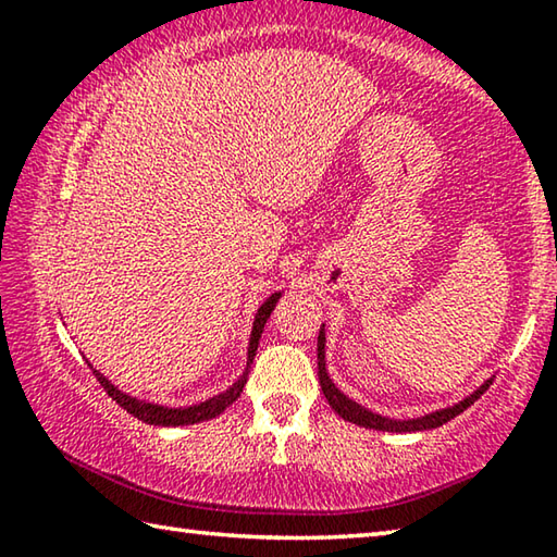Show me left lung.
I'll return each instance as SVG.
<instances>
[{"label":"left lung","mask_w":557,"mask_h":557,"mask_svg":"<svg viewBox=\"0 0 557 557\" xmlns=\"http://www.w3.org/2000/svg\"><path fill=\"white\" fill-rule=\"evenodd\" d=\"M326 332L324 324L319 329V338H317V366H319V385H322L324 398L332 405V410L344 418L346 422H354L358 428H369V430H381V432H422V430H435L440 425H445L451 418H457L459 412H465L471 403H474L479 395H482L488 385H492V379L484 381L474 393H469L467 398H461L459 403L449 405V408H442L435 412L420 414V418H408V420H395V418H385V414L373 412L369 408H363L361 403H356L348 398L346 393L336 388V383L332 381V375L326 373Z\"/></svg>","instance_id":"left-lung-1"}]
</instances>
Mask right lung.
Wrapping results in <instances>:
<instances>
[{
	"mask_svg": "<svg viewBox=\"0 0 557 557\" xmlns=\"http://www.w3.org/2000/svg\"><path fill=\"white\" fill-rule=\"evenodd\" d=\"M282 297V292H275V295H270L265 301H262L258 314H256V322H252V332L248 338V363H245V371L238 381H235L228 391H223L219 395H213L209 400H201V403H194V405H184V408H172V405H162V403H152V400H139L135 395L129 393H122L115 383H110L106 375L100 371L92 369L96 373V379L100 381L102 388L108 391V395L112 400H115L122 410H127L132 418L147 422V425H159V428H178V425H196V422H206V420H213L215 414H221L225 408H231V405L240 398V393L245 388V383H248V373H250V363L252 358L258 354V344H260V336H262V329H265L268 319L272 314V309H275L277 299Z\"/></svg>",
	"mask_w": 557,
	"mask_h": 557,
	"instance_id": "1",
	"label": "right lung"
}]
</instances>
